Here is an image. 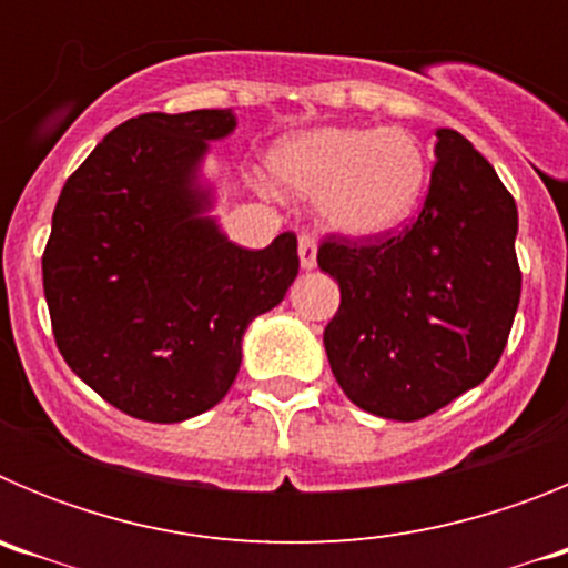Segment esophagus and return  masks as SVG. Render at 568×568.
Wrapping results in <instances>:
<instances>
[{
    "instance_id": "esophagus-1",
    "label": "esophagus",
    "mask_w": 568,
    "mask_h": 568,
    "mask_svg": "<svg viewBox=\"0 0 568 568\" xmlns=\"http://www.w3.org/2000/svg\"><path fill=\"white\" fill-rule=\"evenodd\" d=\"M298 258L304 270H313L315 261H318V244H315V239L310 233L298 235Z\"/></svg>"
}]
</instances>
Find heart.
<instances>
[{
  "instance_id": "heart-1",
  "label": "heart",
  "mask_w": 568,
  "mask_h": 568,
  "mask_svg": "<svg viewBox=\"0 0 568 568\" xmlns=\"http://www.w3.org/2000/svg\"><path fill=\"white\" fill-rule=\"evenodd\" d=\"M275 182L318 199L329 227L355 239L398 230L426 184V155L400 128H318L281 139L270 153Z\"/></svg>"
}]
</instances>
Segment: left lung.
<instances>
[{
  "label": "left lung",
  "instance_id": "1",
  "mask_svg": "<svg viewBox=\"0 0 568 568\" xmlns=\"http://www.w3.org/2000/svg\"><path fill=\"white\" fill-rule=\"evenodd\" d=\"M418 222L398 235H329L318 267L341 287L324 349L364 413L418 420L486 381L520 301L518 207L469 139L440 128Z\"/></svg>",
  "mask_w": 568,
  "mask_h": 568
}]
</instances>
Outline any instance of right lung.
Masks as SVG:
<instances>
[{"instance_id": "right-lung-1", "label": "right lung", "mask_w": 568, "mask_h": 568, "mask_svg": "<svg viewBox=\"0 0 568 568\" xmlns=\"http://www.w3.org/2000/svg\"><path fill=\"white\" fill-rule=\"evenodd\" d=\"M233 110L144 113L110 130L64 182L42 255L59 353L93 393L153 424L227 395L253 318L298 275V241L239 247L202 182Z\"/></svg>"}]
</instances>
